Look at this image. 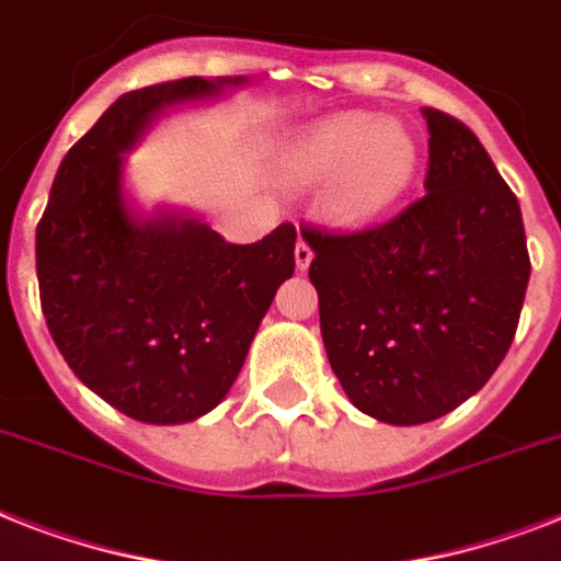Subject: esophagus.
I'll return each instance as SVG.
<instances>
[{"instance_id": "obj_1", "label": "esophagus", "mask_w": 561, "mask_h": 561, "mask_svg": "<svg viewBox=\"0 0 561 561\" xmlns=\"http://www.w3.org/2000/svg\"><path fill=\"white\" fill-rule=\"evenodd\" d=\"M294 259H297V267L299 271H308V264H311V259H314V250L299 238L297 241V250H294Z\"/></svg>"}]
</instances>
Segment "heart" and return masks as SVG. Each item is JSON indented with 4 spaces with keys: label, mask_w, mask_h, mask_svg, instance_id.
I'll list each match as a JSON object with an SVG mask.
<instances>
[{
    "label": "heart",
    "mask_w": 561,
    "mask_h": 561,
    "mask_svg": "<svg viewBox=\"0 0 561 561\" xmlns=\"http://www.w3.org/2000/svg\"><path fill=\"white\" fill-rule=\"evenodd\" d=\"M419 169V145L399 122L350 113L320 122L290 145L285 174L329 186L325 206L341 224H369L396 206Z\"/></svg>",
    "instance_id": "heart-1"
}]
</instances>
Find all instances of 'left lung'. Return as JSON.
I'll list each match as a JSON object with an SVG mask.
<instances>
[{
	"mask_svg": "<svg viewBox=\"0 0 561 561\" xmlns=\"http://www.w3.org/2000/svg\"><path fill=\"white\" fill-rule=\"evenodd\" d=\"M425 194L355 232L302 227L337 381L360 413L422 425L451 413L510 352L530 282L522 206L486 148L425 107Z\"/></svg>",
	"mask_w": 561,
	"mask_h": 561,
	"instance_id": "left-lung-1",
	"label": "left lung"
}]
</instances>
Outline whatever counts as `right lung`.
Instances as JSON below:
<instances>
[{"label":"right lung","instance_id":"right-lung-1","mask_svg":"<svg viewBox=\"0 0 561 561\" xmlns=\"http://www.w3.org/2000/svg\"><path fill=\"white\" fill-rule=\"evenodd\" d=\"M241 83L180 78L125 92L69 148L37 224L48 332L69 369L136 422L180 425L209 413L294 273V224L229 244L183 211L139 218L122 186L125 153L162 110Z\"/></svg>","mask_w":561,"mask_h":561}]
</instances>
